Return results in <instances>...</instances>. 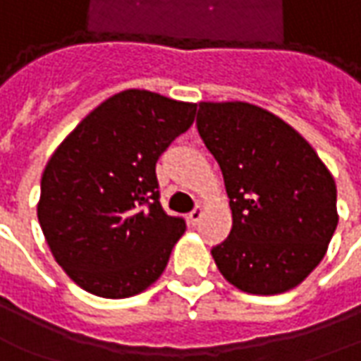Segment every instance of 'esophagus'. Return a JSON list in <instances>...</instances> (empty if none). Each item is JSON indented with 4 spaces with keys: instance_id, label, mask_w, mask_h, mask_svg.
<instances>
[{
    "instance_id": "34e87169",
    "label": "esophagus",
    "mask_w": 361,
    "mask_h": 361,
    "mask_svg": "<svg viewBox=\"0 0 361 361\" xmlns=\"http://www.w3.org/2000/svg\"><path fill=\"white\" fill-rule=\"evenodd\" d=\"M201 216H203V207L197 205V207H195V209H193V211H191V213H189V215H188L189 224H197V223H199V219H201Z\"/></svg>"
}]
</instances>
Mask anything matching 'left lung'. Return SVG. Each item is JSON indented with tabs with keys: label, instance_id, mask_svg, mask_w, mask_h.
Instances as JSON below:
<instances>
[{
	"label": "left lung",
	"instance_id": "1",
	"mask_svg": "<svg viewBox=\"0 0 361 361\" xmlns=\"http://www.w3.org/2000/svg\"><path fill=\"white\" fill-rule=\"evenodd\" d=\"M197 130L223 172L233 211L211 254L252 295L286 293L321 264L338 224L332 173L291 125L246 102H201Z\"/></svg>",
	"mask_w": 361,
	"mask_h": 361
}]
</instances>
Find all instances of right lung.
Listing matches in <instances>:
<instances>
[{
    "mask_svg": "<svg viewBox=\"0 0 361 361\" xmlns=\"http://www.w3.org/2000/svg\"><path fill=\"white\" fill-rule=\"evenodd\" d=\"M195 103L125 90L82 119L50 156L37 203L42 234L87 293H142L185 233L158 201L156 162L195 119Z\"/></svg>",
    "mask_w": 361,
    "mask_h": 361,
    "instance_id": "obj_1",
    "label": "right lung"
}]
</instances>
